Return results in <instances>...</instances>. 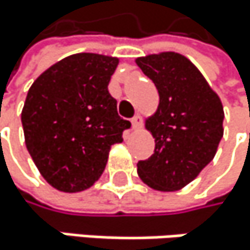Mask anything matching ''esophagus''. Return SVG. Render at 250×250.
<instances>
[{"label": "esophagus", "instance_id": "obj_1", "mask_svg": "<svg viewBox=\"0 0 250 250\" xmlns=\"http://www.w3.org/2000/svg\"><path fill=\"white\" fill-rule=\"evenodd\" d=\"M141 124H142L141 115H135V117L132 118V127H133V129H139V127H141Z\"/></svg>", "mask_w": 250, "mask_h": 250}]
</instances>
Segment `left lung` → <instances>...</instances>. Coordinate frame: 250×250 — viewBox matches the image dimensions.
Segmentation results:
<instances>
[{"mask_svg": "<svg viewBox=\"0 0 250 250\" xmlns=\"http://www.w3.org/2000/svg\"><path fill=\"white\" fill-rule=\"evenodd\" d=\"M155 84L160 104L146 121L155 138L154 154L138 162L141 179L158 191L189 184L216 154L222 139L224 108L205 77L173 51L136 59Z\"/></svg>", "mask_w": 250, "mask_h": 250, "instance_id": "1", "label": "left lung"}]
</instances>
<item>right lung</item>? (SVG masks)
Listing matches in <instances>:
<instances>
[{"label": "right lung", "mask_w": 250, "mask_h": 250, "mask_svg": "<svg viewBox=\"0 0 250 250\" xmlns=\"http://www.w3.org/2000/svg\"><path fill=\"white\" fill-rule=\"evenodd\" d=\"M117 65V58L78 53L50 66L29 88L22 111L26 148L42 178L59 191L92 187L111 146L132 126L108 92Z\"/></svg>", "instance_id": "1"}]
</instances>
